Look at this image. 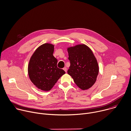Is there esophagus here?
<instances>
[{
  "instance_id": "1",
  "label": "esophagus",
  "mask_w": 131,
  "mask_h": 131,
  "mask_svg": "<svg viewBox=\"0 0 131 131\" xmlns=\"http://www.w3.org/2000/svg\"><path fill=\"white\" fill-rule=\"evenodd\" d=\"M63 69V70H64L66 72H67V68L66 67H64Z\"/></svg>"
}]
</instances>
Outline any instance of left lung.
Returning a JSON list of instances; mask_svg holds the SVG:
<instances>
[{
  "label": "left lung",
  "instance_id": "left-lung-1",
  "mask_svg": "<svg viewBox=\"0 0 131 131\" xmlns=\"http://www.w3.org/2000/svg\"><path fill=\"white\" fill-rule=\"evenodd\" d=\"M70 66L68 74L75 84L83 90L91 88L95 83L99 68L92 50L84 44L67 48Z\"/></svg>",
  "mask_w": 131,
  "mask_h": 131
}]
</instances>
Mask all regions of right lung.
Here are the masks:
<instances>
[{
	"label": "right lung",
	"mask_w": 131,
	"mask_h": 131,
	"mask_svg": "<svg viewBox=\"0 0 131 131\" xmlns=\"http://www.w3.org/2000/svg\"><path fill=\"white\" fill-rule=\"evenodd\" d=\"M54 45L44 43L32 55L28 66L29 77L39 89L49 91L54 87L65 71L57 67V60L53 56Z\"/></svg>",
	"instance_id": "1"
}]
</instances>
